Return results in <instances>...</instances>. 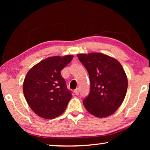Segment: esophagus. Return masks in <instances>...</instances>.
Segmentation results:
<instances>
[{
	"label": "esophagus",
	"mask_w": 150,
	"mask_h": 150,
	"mask_svg": "<svg viewBox=\"0 0 150 150\" xmlns=\"http://www.w3.org/2000/svg\"><path fill=\"white\" fill-rule=\"evenodd\" d=\"M74 93L76 95H79V88H77V89H75L74 91Z\"/></svg>",
	"instance_id": "esophagus-1"
}]
</instances>
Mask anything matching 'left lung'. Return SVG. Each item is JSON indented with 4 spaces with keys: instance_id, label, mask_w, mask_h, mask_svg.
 <instances>
[{
    "instance_id": "left-lung-1",
    "label": "left lung",
    "mask_w": 150,
    "mask_h": 150,
    "mask_svg": "<svg viewBox=\"0 0 150 150\" xmlns=\"http://www.w3.org/2000/svg\"><path fill=\"white\" fill-rule=\"evenodd\" d=\"M88 73L90 92L83 103L91 115L108 116L120 107L125 98L128 79L117 60L100 53L77 55Z\"/></svg>"
}]
</instances>
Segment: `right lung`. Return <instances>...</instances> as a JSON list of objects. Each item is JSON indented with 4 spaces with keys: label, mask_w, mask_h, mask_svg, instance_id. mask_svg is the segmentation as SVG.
<instances>
[{
    "label": "right lung",
    "mask_w": 150,
    "mask_h": 150,
    "mask_svg": "<svg viewBox=\"0 0 150 150\" xmlns=\"http://www.w3.org/2000/svg\"><path fill=\"white\" fill-rule=\"evenodd\" d=\"M73 58V55L48 57L28 72L23 84L24 97L40 117L56 118L67 108L72 95L61 71Z\"/></svg>",
    "instance_id": "right-lung-1"
}]
</instances>
